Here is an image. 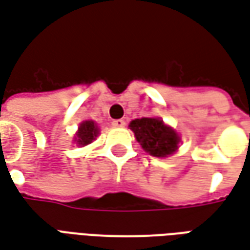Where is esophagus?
<instances>
[{"label": "esophagus", "mask_w": 250, "mask_h": 250, "mask_svg": "<svg viewBox=\"0 0 250 250\" xmlns=\"http://www.w3.org/2000/svg\"><path fill=\"white\" fill-rule=\"evenodd\" d=\"M112 125H114V127H118V128H120V127H125V122L123 119H116L112 122Z\"/></svg>", "instance_id": "34e87169"}]
</instances>
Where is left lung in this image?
I'll return each mask as SVG.
<instances>
[{
	"label": "left lung",
	"mask_w": 250,
	"mask_h": 250,
	"mask_svg": "<svg viewBox=\"0 0 250 250\" xmlns=\"http://www.w3.org/2000/svg\"><path fill=\"white\" fill-rule=\"evenodd\" d=\"M130 128L134 131L136 139L145 148V151L154 157H167L178 148V134L163 125L157 118H142L132 120Z\"/></svg>",
	"instance_id": "1"
}]
</instances>
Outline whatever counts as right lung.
Segmentation results:
<instances>
[{"instance_id":"right-lung-1","label":"right lung","mask_w":250,"mask_h":250,"mask_svg":"<svg viewBox=\"0 0 250 250\" xmlns=\"http://www.w3.org/2000/svg\"><path fill=\"white\" fill-rule=\"evenodd\" d=\"M98 125H95L93 122H91V120H87V122H83L80 127H79L75 141H77L79 146H87L91 142L95 141V138L98 136Z\"/></svg>"}]
</instances>
